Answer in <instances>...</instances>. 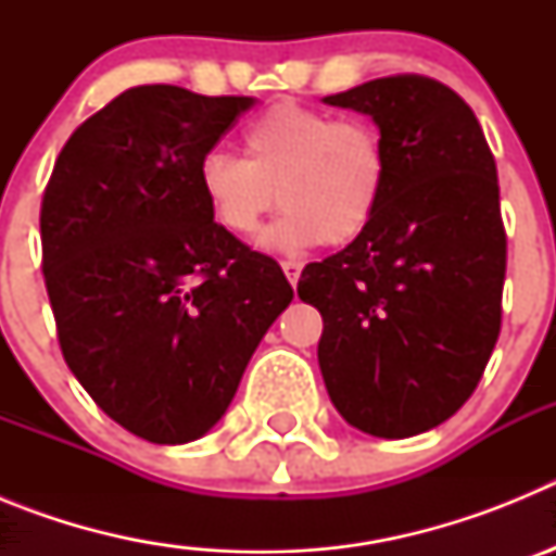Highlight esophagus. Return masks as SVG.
Wrapping results in <instances>:
<instances>
[{"label": "esophagus", "mask_w": 556, "mask_h": 556, "mask_svg": "<svg viewBox=\"0 0 556 556\" xmlns=\"http://www.w3.org/2000/svg\"><path fill=\"white\" fill-rule=\"evenodd\" d=\"M281 267H283V275H287V281L292 283V287H298V281H301L303 264L301 262H281Z\"/></svg>", "instance_id": "34e87169"}]
</instances>
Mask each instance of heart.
Returning a JSON list of instances; mask_svg holds the SVG:
<instances>
[{"instance_id":"b5f03b06","label":"heart","mask_w":556,"mask_h":556,"mask_svg":"<svg viewBox=\"0 0 556 556\" xmlns=\"http://www.w3.org/2000/svg\"><path fill=\"white\" fill-rule=\"evenodd\" d=\"M244 161L208 152L200 189L228 233L253 239L264 219L287 208L264 242L275 250L339 248L370 228L387 186V147L365 119L275 102L242 132Z\"/></svg>"}]
</instances>
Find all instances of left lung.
Here are the masks:
<instances>
[{
    "label": "left lung",
    "mask_w": 556,
    "mask_h": 556,
    "mask_svg": "<svg viewBox=\"0 0 556 556\" xmlns=\"http://www.w3.org/2000/svg\"><path fill=\"white\" fill-rule=\"evenodd\" d=\"M323 102L372 116L390 169L370 228L306 264L298 294L323 314L317 358L339 415L401 440L459 412L498 339L495 159L468 102L431 77H378Z\"/></svg>",
    "instance_id": "obj_1"
}]
</instances>
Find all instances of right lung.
<instances>
[{"instance_id":"1","label":"right lung","mask_w":556,"mask_h":556,"mask_svg":"<svg viewBox=\"0 0 556 556\" xmlns=\"http://www.w3.org/2000/svg\"><path fill=\"white\" fill-rule=\"evenodd\" d=\"M253 97L136 86L63 144L41 203L43 281L68 370L147 443L203 437L292 287L214 223L200 164Z\"/></svg>"}]
</instances>
